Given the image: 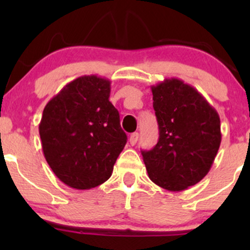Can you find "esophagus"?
<instances>
[{
  "label": "esophagus",
  "mask_w": 250,
  "mask_h": 250,
  "mask_svg": "<svg viewBox=\"0 0 250 250\" xmlns=\"http://www.w3.org/2000/svg\"><path fill=\"white\" fill-rule=\"evenodd\" d=\"M137 140H139V133H133L130 135V137H129V142H130L131 146L136 145Z\"/></svg>",
  "instance_id": "34e87169"
}]
</instances>
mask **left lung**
I'll list each match as a JSON object with an SVG mask.
<instances>
[{"mask_svg": "<svg viewBox=\"0 0 250 250\" xmlns=\"http://www.w3.org/2000/svg\"><path fill=\"white\" fill-rule=\"evenodd\" d=\"M151 93L160 136L151 150H142L148 176L163 189L185 190L210 170L221 143L220 116L179 79H166Z\"/></svg>", "mask_w": 250, "mask_h": 250, "instance_id": "8db88e82", "label": "left lung"}]
</instances>
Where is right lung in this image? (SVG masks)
<instances>
[{
    "label": "right lung",
    "instance_id": "right-lung-1",
    "mask_svg": "<svg viewBox=\"0 0 250 250\" xmlns=\"http://www.w3.org/2000/svg\"><path fill=\"white\" fill-rule=\"evenodd\" d=\"M109 95V80L84 75L65 84L43 109V154L60 181L74 189L105 182L127 143Z\"/></svg>",
    "mask_w": 250,
    "mask_h": 250
}]
</instances>
